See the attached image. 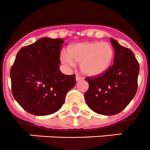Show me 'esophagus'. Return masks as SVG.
<instances>
[{"label": "esophagus", "mask_w": 150, "mask_h": 150, "mask_svg": "<svg viewBox=\"0 0 150 150\" xmlns=\"http://www.w3.org/2000/svg\"><path fill=\"white\" fill-rule=\"evenodd\" d=\"M82 77L81 76H76V81H81V80H82Z\"/></svg>", "instance_id": "34e87169"}]
</instances>
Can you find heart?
I'll list each match as a JSON object with an SVG mask.
<instances>
[{
	"mask_svg": "<svg viewBox=\"0 0 150 150\" xmlns=\"http://www.w3.org/2000/svg\"><path fill=\"white\" fill-rule=\"evenodd\" d=\"M114 49L109 43L85 42L74 44L68 48L67 53L62 52L61 60L74 67L81 63V71L87 76H97L105 74L111 66Z\"/></svg>",
	"mask_w": 150,
	"mask_h": 150,
	"instance_id": "1",
	"label": "heart"
}]
</instances>
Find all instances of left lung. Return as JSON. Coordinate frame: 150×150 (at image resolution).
I'll use <instances>...</instances> for the list:
<instances>
[{
  "instance_id": "1",
  "label": "left lung",
  "mask_w": 150,
  "mask_h": 150,
  "mask_svg": "<svg viewBox=\"0 0 150 150\" xmlns=\"http://www.w3.org/2000/svg\"><path fill=\"white\" fill-rule=\"evenodd\" d=\"M115 49L114 64L99 76L87 78L89 88L85 100L90 108L103 115L124 110L137 91L139 64L131 50L111 39Z\"/></svg>"
}]
</instances>
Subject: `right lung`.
I'll return each instance as SVG.
<instances>
[{"label":"right lung","mask_w":150,"mask_h":150,"mask_svg":"<svg viewBox=\"0 0 150 150\" xmlns=\"http://www.w3.org/2000/svg\"><path fill=\"white\" fill-rule=\"evenodd\" d=\"M63 42L60 39L41 38L17 54L10 72L11 90L14 99L28 113L43 116L56 112L76 83L75 75L59 70Z\"/></svg>","instance_id":"obj_1"}]
</instances>
